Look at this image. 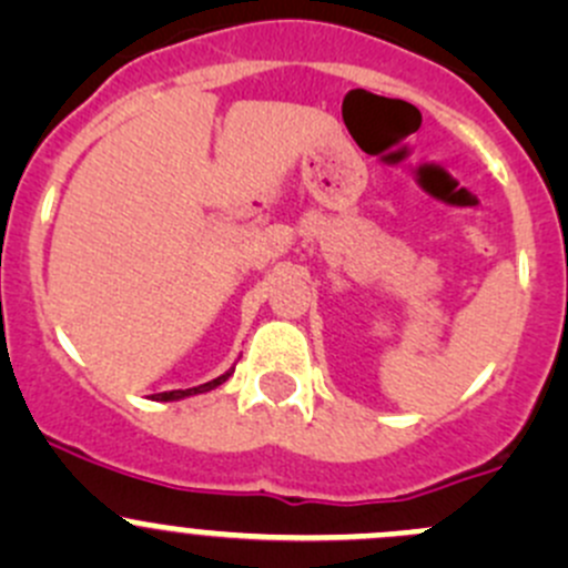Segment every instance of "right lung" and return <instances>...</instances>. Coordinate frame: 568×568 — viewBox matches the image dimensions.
<instances>
[{
	"mask_svg": "<svg viewBox=\"0 0 568 568\" xmlns=\"http://www.w3.org/2000/svg\"><path fill=\"white\" fill-rule=\"evenodd\" d=\"M233 371H227V374H222L220 379H214V382H205V385H200V387H192V390H170V393H156V400H175V398H186V395H192V393H205V390H214L216 385H222V382L227 379V376H231Z\"/></svg>",
	"mask_w": 568,
	"mask_h": 568,
	"instance_id": "add662e5",
	"label": "right lung"
}]
</instances>
